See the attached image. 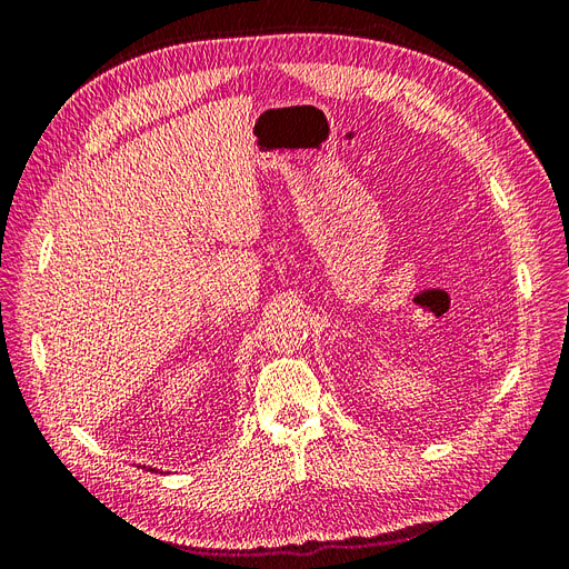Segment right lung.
Returning a JSON list of instances; mask_svg holds the SVG:
<instances>
[{
    "mask_svg": "<svg viewBox=\"0 0 569 569\" xmlns=\"http://www.w3.org/2000/svg\"><path fill=\"white\" fill-rule=\"evenodd\" d=\"M149 470H151V472H157V468H149Z\"/></svg>",
    "mask_w": 569,
    "mask_h": 569,
    "instance_id": "obj_1",
    "label": "right lung"
}]
</instances>
